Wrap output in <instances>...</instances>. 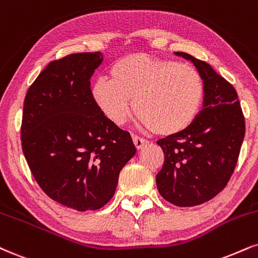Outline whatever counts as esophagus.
<instances>
[{
    "label": "esophagus",
    "instance_id": "esophagus-1",
    "mask_svg": "<svg viewBox=\"0 0 258 258\" xmlns=\"http://www.w3.org/2000/svg\"><path fill=\"white\" fill-rule=\"evenodd\" d=\"M132 139H133V143H135L136 148H137L138 150H139V149H142L143 147H144L145 144H147V141H145L144 138L138 137V136H136V135L132 136Z\"/></svg>",
    "mask_w": 258,
    "mask_h": 258
}]
</instances>
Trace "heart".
I'll list each match as a JSON object with an SVG mask.
<instances>
[{
	"label": "heart",
	"instance_id": "obj_1",
	"mask_svg": "<svg viewBox=\"0 0 258 258\" xmlns=\"http://www.w3.org/2000/svg\"><path fill=\"white\" fill-rule=\"evenodd\" d=\"M90 94L108 120L122 125L133 109L141 122L160 136L184 131L194 122L204 97L197 68L175 60L132 54L109 68V79L97 78Z\"/></svg>",
	"mask_w": 258,
	"mask_h": 258
}]
</instances>
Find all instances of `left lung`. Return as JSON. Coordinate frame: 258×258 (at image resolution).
<instances>
[{
	"mask_svg": "<svg viewBox=\"0 0 258 258\" xmlns=\"http://www.w3.org/2000/svg\"><path fill=\"white\" fill-rule=\"evenodd\" d=\"M190 60L204 82L203 109L187 128L159 139L164 162L156 175L157 190L178 207L208 202L226 187L233 174L245 136V119L232 84L207 62Z\"/></svg>",
	"mask_w": 258,
	"mask_h": 258,
	"instance_id": "8db88e82",
	"label": "left lung"
}]
</instances>
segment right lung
<instances>
[{"label": "right lung", "instance_id": "right-lung-1", "mask_svg": "<svg viewBox=\"0 0 258 258\" xmlns=\"http://www.w3.org/2000/svg\"><path fill=\"white\" fill-rule=\"evenodd\" d=\"M102 52L51 61L27 90L21 147L37 184L62 206L86 212L115 194L120 170L136 154L130 132L103 115L90 94Z\"/></svg>", "mask_w": 258, "mask_h": 258}]
</instances>
